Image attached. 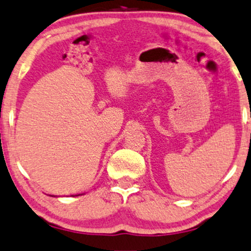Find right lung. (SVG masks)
<instances>
[{
	"label": "right lung",
	"instance_id": "add662e5",
	"mask_svg": "<svg viewBox=\"0 0 251 251\" xmlns=\"http://www.w3.org/2000/svg\"><path fill=\"white\" fill-rule=\"evenodd\" d=\"M78 196H79V194H78Z\"/></svg>",
	"mask_w": 251,
	"mask_h": 251
}]
</instances>
